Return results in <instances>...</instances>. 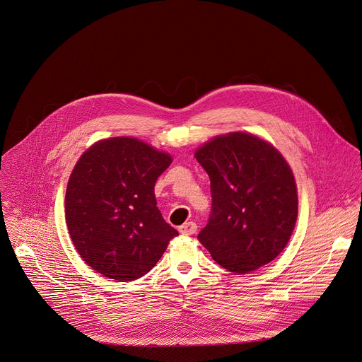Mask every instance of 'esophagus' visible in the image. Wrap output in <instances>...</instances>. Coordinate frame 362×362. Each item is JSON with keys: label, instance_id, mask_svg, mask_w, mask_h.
Instances as JSON below:
<instances>
[{"label": "esophagus", "instance_id": "1", "mask_svg": "<svg viewBox=\"0 0 362 362\" xmlns=\"http://www.w3.org/2000/svg\"><path fill=\"white\" fill-rule=\"evenodd\" d=\"M179 232L182 235H185V236H192V235H194L197 232V225L194 222H186L185 225H182L179 228Z\"/></svg>", "mask_w": 362, "mask_h": 362}]
</instances>
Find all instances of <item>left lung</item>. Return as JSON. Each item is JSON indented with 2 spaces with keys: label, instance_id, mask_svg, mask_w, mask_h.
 Masks as SVG:
<instances>
[{
  "label": "left lung",
  "instance_id": "8db88e82",
  "mask_svg": "<svg viewBox=\"0 0 362 362\" xmlns=\"http://www.w3.org/2000/svg\"><path fill=\"white\" fill-rule=\"evenodd\" d=\"M194 156L209 176L212 196L201 244L239 275L274 261L298 212L296 180L281 153L254 134L233 132L214 137Z\"/></svg>",
  "mask_w": 362,
  "mask_h": 362
}]
</instances>
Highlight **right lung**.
Segmentation results:
<instances>
[{
    "label": "right lung",
    "instance_id": "right-lung-1",
    "mask_svg": "<svg viewBox=\"0 0 362 362\" xmlns=\"http://www.w3.org/2000/svg\"><path fill=\"white\" fill-rule=\"evenodd\" d=\"M166 153L133 139L100 140L75 165L65 196L66 225L83 261L105 278L150 272L177 230L165 222L154 186Z\"/></svg>",
    "mask_w": 362,
    "mask_h": 362
}]
</instances>
